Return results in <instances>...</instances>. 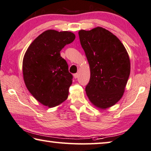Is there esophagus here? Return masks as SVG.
<instances>
[{
	"label": "esophagus",
	"instance_id": "34e87169",
	"mask_svg": "<svg viewBox=\"0 0 151 151\" xmlns=\"http://www.w3.org/2000/svg\"><path fill=\"white\" fill-rule=\"evenodd\" d=\"M73 77H74V78H76H76L78 77V73H74L73 74Z\"/></svg>",
	"mask_w": 151,
	"mask_h": 151
}]
</instances>
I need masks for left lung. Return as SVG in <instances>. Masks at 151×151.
I'll return each mask as SVG.
<instances>
[{
    "label": "left lung",
    "instance_id": "obj_1",
    "mask_svg": "<svg viewBox=\"0 0 151 151\" xmlns=\"http://www.w3.org/2000/svg\"><path fill=\"white\" fill-rule=\"evenodd\" d=\"M78 34L91 69L86 95L97 108H110L121 99L129 76L127 52L114 35L101 27Z\"/></svg>",
    "mask_w": 151,
    "mask_h": 151
}]
</instances>
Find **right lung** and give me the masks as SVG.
I'll list each match as a JSON object with an SVG mask.
<instances>
[{
	"label": "right lung",
	"instance_id": "add662e5",
	"mask_svg": "<svg viewBox=\"0 0 151 151\" xmlns=\"http://www.w3.org/2000/svg\"><path fill=\"white\" fill-rule=\"evenodd\" d=\"M75 38L71 32L48 30L35 39L26 52L24 80L28 91L44 106L52 108L67 99L73 76L60 52Z\"/></svg>",
	"mask_w": 151,
	"mask_h": 151
}]
</instances>
